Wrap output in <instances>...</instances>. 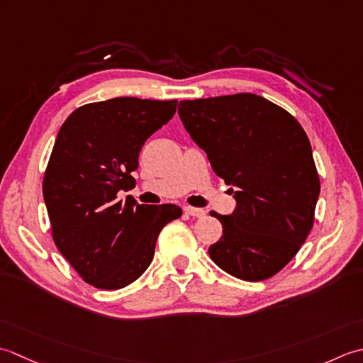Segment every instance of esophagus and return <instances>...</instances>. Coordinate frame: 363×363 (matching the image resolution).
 <instances>
[{
  "instance_id": "obj_1",
  "label": "esophagus",
  "mask_w": 363,
  "mask_h": 363,
  "mask_svg": "<svg viewBox=\"0 0 363 363\" xmlns=\"http://www.w3.org/2000/svg\"><path fill=\"white\" fill-rule=\"evenodd\" d=\"M184 213L192 218H203L206 214L203 208H194V206H186V208H184Z\"/></svg>"
}]
</instances>
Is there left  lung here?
I'll use <instances>...</instances> for the list:
<instances>
[{
    "mask_svg": "<svg viewBox=\"0 0 363 363\" xmlns=\"http://www.w3.org/2000/svg\"><path fill=\"white\" fill-rule=\"evenodd\" d=\"M179 114L213 171L236 188L232 214L210 213L223 224L211 260L247 282L277 274L307 240L320 196L304 128L255 94L183 100Z\"/></svg>",
    "mask_w": 363,
    "mask_h": 363,
    "instance_id": "8db88e82",
    "label": "left lung"
}]
</instances>
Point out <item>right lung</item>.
I'll return each instance as SVG.
<instances>
[{
    "label": "right lung",
    "mask_w": 363,
    "mask_h": 363,
    "mask_svg": "<svg viewBox=\"0 0 363 363\" xmlns=\"http://www.w3.org/2000/svg\"><path fill=\"white\" fill-rule=\"evenodd\" d=\"M177 100L117 97L77 108L62 123L43 175L51 236L84 282L119 290L149 268L158 235L182 216L172 203L119 201L136 184L139 152L172 119Z\"/></svg>",
    "instance_id": "add662e5"
}]
</instances>
